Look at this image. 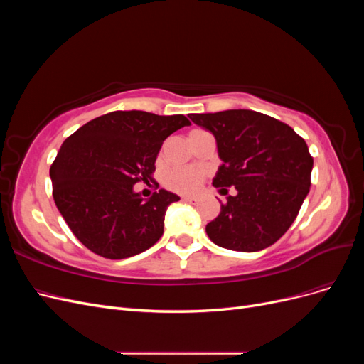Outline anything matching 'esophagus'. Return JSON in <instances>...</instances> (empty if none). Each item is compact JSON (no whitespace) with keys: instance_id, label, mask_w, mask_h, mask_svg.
<instances>
[{"instance_id":"obj_1","label":"esophagus","mask_w":364,"mask_h":364,"mask_svg":"<svg viewBox=\"0 0 364 364\" xmlns=\"http://www.w3.org/2000/svg\"><path fill=\"white\" fill-rule=\"evenodd\" d=\"M182 200L186 203H197L196 197H191V196H182Z\"/></svg>"}]
</instances>
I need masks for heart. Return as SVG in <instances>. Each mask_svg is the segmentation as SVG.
<instances>
[{
	"mask_svg": "<svg viewBox=\"0 0 364 364\" xmlns=\"http://www.w3.org/2000/svg\"><path fill=\"white\" fill-rule=\"evenodd\" d=\"M202 130H193L191 134ZM203 171L196 168V167H178L171 168L164 176V185L167 186L168 190L181 193V194H193L203 182Z\"/></svg>",
	"mask_w": 364,
	"mask_h": 364,
	"instance_id": "b5f03b06",
	"label": "heart"
}]
</instances>
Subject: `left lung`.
Returning a JSON list of instances; mask_svg holds the SVG:
<instances>
[{
  "mask_svg": "<svg viewBox=\"0 0 364 364\" xmlns=\"http://www.w3.org/2000/svg\"><path fill=\"white\" fill-rule=\"evenodd\" d=\"M217 141L223 164L213 181L235 186L206 234L220 247L258 252L287 232L310 191L313 158L306 142L282 121L247 109L190 114Z\"/></svg>",
  "mask_w": 364,
  "mask_h": 364,
  "instance_id": "left-lung-1",
  "label": "left lung"
}]
</instances>
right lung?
Segmentation results:
<instances>
[{"instance_id": "add662e5", "label": "right lung", "mask_w": 364, "mask_h": 364, "mask_svg": "<svg viewBox=\"0 0 364 364\" xmlns=\"http://www.w3.org/2000/svg\"><path fill=\"white\" fill-rule=\"evenodd\" d=\"M190 124L183 115L115 111L91 119L63 141L50 168L53 197L85 247L103 258L123 259L162 237L165 211L179 196L159 190L142 200L134 185L153 181L162 142Z\"/></svg>"}]
</instances>
